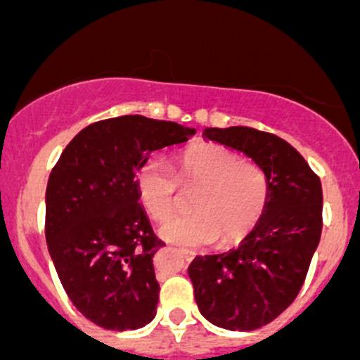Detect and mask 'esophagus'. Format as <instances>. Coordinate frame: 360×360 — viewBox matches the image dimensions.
<instances>
[{"label":"esophagus","mask_w":360,"mask_h":360,"mask_svg":"<svg viewBox=\"0 0 360 360\" xmlns=\"http://www.w3.org/2000/svg\"><path fill=\"white\" fill-rule=\"evenodd\" d=\"M177 252H179L181 256L184 257V261H188V263H190V261H193V257H195V252L190 249H177Z\"/></svg>","instance_id":"1"}]
</instances>
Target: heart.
I'll return each mask as SVG.
<instances>
[{
    "instance_id": "heart-1",
    "label": "heart",
    "mask_w": 360,
    "mask_h": 360,
    "mask_svg": "<svg viewBox=\"0 0 360 360\" xmlns=\"http://www.w3.org/2000/svg\"><path fill=\"white\" fill-rule=\"evenodd\" d=\"M179 183L183 188L200 186L191 203L197 214L170 217L158 231L165 240L186 248H205L216 238L223 245L238 242L261 219L270 195L259 165L242 162L221 144H193L177 157V176L157 157L148 158L137 170V193L155 219L172 212Z\"/></svg>"
}]
</instances>
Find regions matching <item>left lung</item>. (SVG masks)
Returning <instances> with one entry per match:
<instances>
[{"label":"left lung","instance_id":"1","mask_svg":"<svg viewBox=\"0 0 360 360\" xmlns=\"http://www.w3.org/2000/svg\"><path fill=\"white\" fill-rule=\"evenodd\" d=\"M203 137L237 150L264 170L266 209L240 245L197 256L188 266L198 310L228 331L270 324L296 300L322 233V186L281 137L250 127L205 129Z\"/></svg>","mask_w":360,"mask_h":360}]
</instances>
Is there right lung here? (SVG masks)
Wrapping results in <instances>:
<instances>
[{"mask_svg":"<svg viewBox=\"0 0 360 360\" xmlns=\"http://www.w3.org/2000/svg\"><path fill=\"white\" fill-rule=\"evenodd\" d=\"M195 132L141 115L103 120L76 134L50 172V257L69 300L99 328L132 331L157 315L153 256L165 244L139 203L136 174L153 151Z\"/></svg>","mask_w":360,"mask_h":360,"instance_id":"add662e5","label":"right lung"}]
</instances>
